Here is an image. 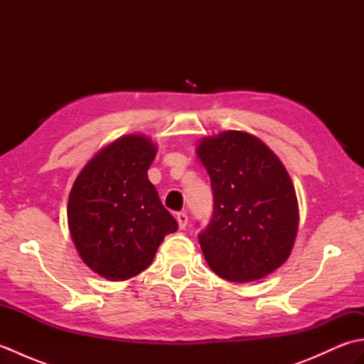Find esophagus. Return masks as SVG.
Listing matches in <instances>:
<instances>
[{
    "instance_id": "obj_1",
    "label": "esophagus",
    "mask_w": 364,
    "mask_h": 364,
    "mask_svg": "<svg viewBox=\"0 0 364 364\" xmlns=\"http://www.w3.org/2000/svg\"><path fill=\"white\" fill-rule=\"evenodd\" d=\"M176 222L180 230H184L188 227V214L186 213H178L176 214Z\"/></svg>"
}]
</instances>
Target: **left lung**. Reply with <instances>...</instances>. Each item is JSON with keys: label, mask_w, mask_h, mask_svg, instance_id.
<instances>
[{"label": "left lung", "mask_w": 364, "mask_h": 364, "mask_svg": "<svg viewBox=\"0 0 364 364\" xmlns=\"http://www.w3.org/2000/svg\"><path fill=\"white\" fill-rule=\"evenodd\" d=\"M196 153L211 178L214 213L198 236L205 259L230 282H255L289 258L299 230L296 189L280 158L245 131L200 139Z\"/></svg>", "instance_id": "obj_1"}]
</instances>
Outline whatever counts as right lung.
I'll list each match as a JSON object with an SVG mask.
<instances>
[{
	"label": "right lung",
	"instance_id": "1",
	"mask_svg": "<svg viewBox=\"0 0 364 364\" xmlns=\"http://www.w3.org/2000/svg\"><path fill=\"white\" fill-rule=\"evenodd\" d=\"M156 153L151 137L120 136L87 161L72 186V241L84 264L106 280L141 274L166 235L178 228L146 173Z\"/></svg>",
	"mask_w": 364,
	"mask_h": 364
}]
</instances>
